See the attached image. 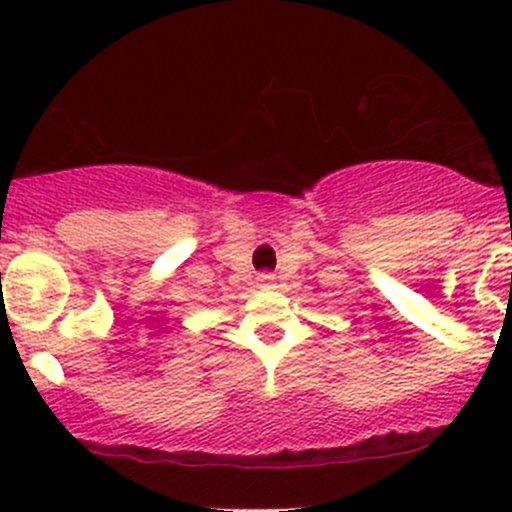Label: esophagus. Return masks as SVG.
I'll return each instance as SVG.
<instances>
[{
    "mask_svg": "<svg viewBox=\"0 0 512 512\" xmlns=\"http://www.w3.org/2000/svg\"><path fill=\"white\" fill-rule=\"evenodd\" d=\"M277 277L272 275V272H262V275H257V285H260L262 289H272L275 287Z\"/></svg>",
    "mask_w": 512,
    "mask_h": 512,
    "instance_id": "obj_1",
    "label": "esophagus"
}]
</instances>
